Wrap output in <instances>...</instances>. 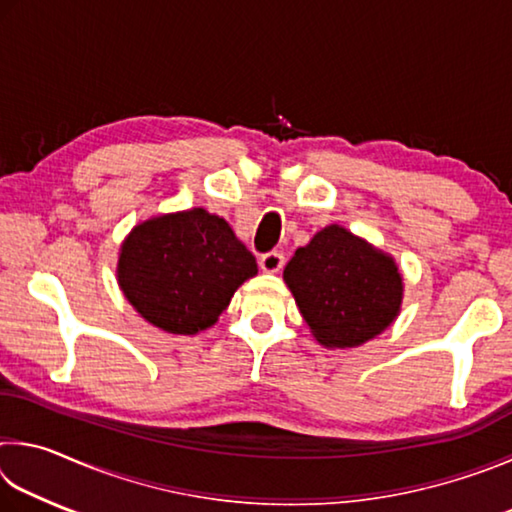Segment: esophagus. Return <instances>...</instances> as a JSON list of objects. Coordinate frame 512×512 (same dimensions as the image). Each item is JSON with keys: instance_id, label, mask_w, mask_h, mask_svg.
Wrapping results in <instances>:
<instances>
[{"instance_id": "1", "label": "esophagus", "mask_w": 512, "mask_h": 512, "mask_svg": "<svg viewBox=\"0 0 512 512\" xmlns=\"http://www.w3.org/2000/svg\"><path fill=\"white\" fill-rule=\"evenodd\" d=\"M284 266V255L280 250H271V253H264L259 257V268L266 273H277Z\"/></svg>"}]
</instances>
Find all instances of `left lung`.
<instances>
[{
	"mask_svg": "<svg viewBox=\"0 0 512 512\" xmlns=\"http://www.w3.org/2000/svg\"><path fill=\"white\" fill-rule=\"evenodd\" d=\"M284 280L316 339L327 348H354L393 323L402 302V275L388 255L341 225H327L298 248Z\"/></svg>",
	"mask_w": 512,
	"mask_h": 512,
	"instance_id": "obj_1",
	"label": "left lung"
}]
</instances>
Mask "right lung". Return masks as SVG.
<instances>
[{
	"label": "right lung",
	"instance_id": "1",
	"mask_svg": "<svg viewBox=\"0 0 512 512\" xmlns=\"http://www.w3.org/2000/svg\"><path fill=\"white\" fill-rule=\"evenodd\" d=\"M117 273L124 296L151 325L196 334L216 323L257 262L221 216L194 207L133 228Z\"/></svg>",
	"mask_w": 512,
	"mask_h": 512
}]
</instances>
